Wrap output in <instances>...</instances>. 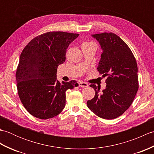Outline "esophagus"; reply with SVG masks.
Instances as JSON below:
<instances>
[{"label": "esophagus", "mask_w": 154, "mask_h": 154, "mask_svg": "<svg viewBox=\"0 0 154 154\" xmlns=\"http://www.w3.org/2000/svg\"><path fill=\"white\" fill-rule=\"evenodd\" d=\"M79 85L81 87H87L88 86V84L87 83H85V82H82V81H81V82L79 83Z\"/></svg>", "instance_id": "esophagus-1"}]
</instances>
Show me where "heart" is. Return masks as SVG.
Wrapping results in <instances>:
<instances>
[{
	"label": "heart",
	"mask_w": 154,
	"mask_h": 154,
	"mask_svg": "<svg viewBox=\"0 0 154 154\" xmlns=\"http://www.w3.org/2000/svg\"><path fill=\"white\" fill-rule=\"evenodd\" d=\"M90 44H93L94 45V44L93 42H87V43H84L83 45H90Z\"/></svg>",
	"instance_id": "b5f03b06"
}]
</instances>
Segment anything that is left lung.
Instances as JSON below:
<instances>
[{"label":"left lung","instance_id":"obj_1","mask_svg":"<svg viewBox=\"0 0 154 154\" xmlns=\"http://www.w3.org/2000/svg\"><path fill=\"white\" fill-rule=\"evenodd\" d=\"M103 50L97 69L106 79L105 89L90 85L95 91L87 104L100 118L110 120L120 116L131 105L138 90V66L128 45L112 32L93 34Z\"/></svg>","mask_w":154,"mask_h":154}]
</instances>
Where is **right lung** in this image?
Wrapping results in <instances>:
<instances>
[{"label": "right lung", "mask_w": 154, "mask_h": 154, "mask_svg": "<svg viewBox=\"0 0 154 154\" xmlns=\"http://www.w3.org/2000/svg\"><path fill=\"white\" fill-rule=\"evenodd\" d=\"M79 34L49 32L38 35L22 50L16 73L18 94L32 116L48 119L65 106V92L78 86L76 81L57 80L59 65L65 61L67 49Z\"/></svg>", "instance_id": "add662e5"}]
</instances>
